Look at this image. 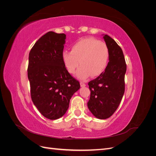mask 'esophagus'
Segmentation results:
<instances>
[{
  "instance_id": "1",
  "label": "esophagus",
  "mask_w": 156,
  "mask_h": 156,
  "mask_svg": "<svg viewBox=\"0 0 156 156\" xmlns=\"http://www.w3.org/2000/svg\"><path fill=\"white\" fill-rule=\"evenodd\" d=\"M80 85H81V87H86V84H84V83H83V82H81V83H80Z\"/></svg>"
}]
</instances>
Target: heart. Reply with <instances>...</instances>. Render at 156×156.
Wrapping results in <instances>:
<instances>
[{
  "instance_id": "1",
  "label": "heart",
  "mask_w": 156,
  "mask_h": 156,
  "mask_svg": "<svg viewBox=\"0 0 156 156\" xmlns=\"http://www.w3.org/2000/svg\"><path fill=\"white\" fill-rule=\"evenodd\" d=\"M110 53L104 42L92 37H84L73 44L71 51H64L62 59L66 69L70 74H74L79 67L77 77L86 79L91 75L96 77L105 72Z\"/></svg>"
}]
</instances>
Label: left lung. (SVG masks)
<instances>
[{"label":"left lung","instance_id":"1","mask_svg":"<svg viewBox=\"0 0 156 156\" xmlns=\"http://www.w3.org/2000/svg\"><path fill=\"white\" fill-rule=\"evenodd\" d=\"M103 39L109 49V62L96 79L88 83L90 97L88 109L99 119H107L117 109L125 90L124 77L126 64L120 47L107 34Z\"/></svg>","mask_w":156,"mask_h":156}]
</instances>
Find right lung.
<instances>
[{"label": "right lung", "instance_id": "add662e5", "mask_svg": "<svg viewBox=\"0 0 156 156\" xmlns=\"http://www.w3.org/2000/svg\"><path fill=\"white\" fill-rule=\"evenodd\" d=\"M66 37L65 34L48 32L36 42L29 56L32 100L41 114L50 120L65 115L71 98L80 88L79 82L62 62Z\"/></svg>", "mask_w": 156, "mask_h": 156}]
</instances>
